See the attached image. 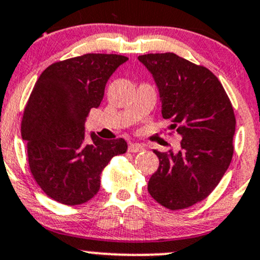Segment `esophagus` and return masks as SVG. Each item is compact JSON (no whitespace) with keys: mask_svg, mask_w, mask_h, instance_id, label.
I'll return each mask as SVG.
<instances>
[{"mask_svg":"<svg viewBox=\"0 0 260 260\" xmlns=\"http://www.w3.org/2000/svg\"><path fill=\"white\" fill-rule=\"evenodd\" d=\"M128 149H129V152H132V153H138V152H143V150L145 149V147L141 143H132V144H129Z\"/></svg>","mask_w":260,"mask_h":260,"instance_id":"obj_1","label":"esophagus"}]
</instances>
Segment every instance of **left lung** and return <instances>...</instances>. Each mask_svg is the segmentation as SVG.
<instances>
[{
  "instance_id": "left-lung-1",
  "label": "left lung",
  "mask_w": 260,
  "mask_h": 260,
  "mask_svg": "<svg viewBox=\"0 0 260 260\" xmlns=\"http://www.w3.org/2000/svg\"><path fill=\"white\" fill-rule=\"evenodd\" d=\"M138 60L152 74L162 117L181 136L178 152H159V168L148 181L161 206L181 210L206 199L233 155L236 118L218 79L209 69L174 53L145 54Z\"/></svg>"
}]
</instances>
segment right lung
I'll use <instances>...</instances> for the list:
<instances>
[{
	"label": "right lung",
	"instance_id": "obj_1",
	"mask_svg": "<svg viewBox=\"0 0 260 260\" xmlns=\"http://www.w3.org/2000/svg\"><path fill=\"white\" fill-rule=\"evenodd\" d=\"M128 60L116 54H85L51 64L34 85L22 119L28 161L37 184L64 205H80L100 189L112 156L127 152L123 138L105 141L85 123L98 108L108 79Z\"/></svg>",
	"mask_w": 260,
	"mask_h": 260
}]
</instances>
